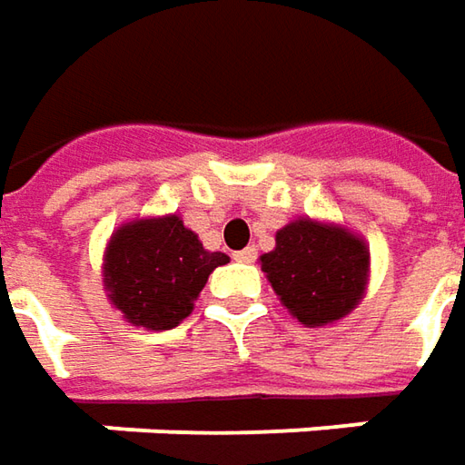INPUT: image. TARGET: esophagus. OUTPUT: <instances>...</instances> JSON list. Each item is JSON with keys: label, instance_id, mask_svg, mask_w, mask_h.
I'll return each mask as SVG.
<instances>
[{"label": "esophagus", "instance_id": "obj_1", "mask_svg": "<svg viewBox=\"0 0 465 465\" xmlns=\"http://www.w3.org/2000/svg\"><path fill=\"white\" fill-rule=\"evenodd\" d=\"M233 260L236 262H254L257 260V249L247 247V249H239V252H233Z\"/></svg>", "mask_w": 465, "mask_h": 465}]
</instances>
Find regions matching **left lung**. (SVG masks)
I'll list each match as a JSON object with an SVG mask.
<instances>
[{"label":"left lung","instance_id":"obj_1","mask_svg":"<svg viewBox=\"0 0 465 465\" xmlns=\"http://www.w3.org/2000/svg\"><path fill=\"white\" fill-rule=\"evenodd\" d=\"M260 260L275 293L306 327L347 316L365 291L368 247L340 226L293 221Z\"/></svg>","mask_w":465,"mask_h":465}]
</instances>
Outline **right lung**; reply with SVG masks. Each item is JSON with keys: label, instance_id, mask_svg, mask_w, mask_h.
<instances>
[{"label": "right lung", "instance_id": "add662e5", "mask_svg": "<svg viewBox=\"0 0 465 465\" xmlns=\"http://www.w3.org/2000/svg\"><path fill=\"white\" fill-rule=\"evenodd\" d=\"M226 262L223 252L203 249L180 216L146 218L110 239L104 288L131 324L172 329L190 316L208 275Z\"/></svg>", "mask_w": 465, "mask_h": 465}]
</instances>
